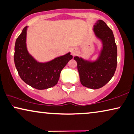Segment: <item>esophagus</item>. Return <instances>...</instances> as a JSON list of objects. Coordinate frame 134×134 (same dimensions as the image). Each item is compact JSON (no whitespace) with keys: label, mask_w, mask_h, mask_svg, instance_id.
<instances>
[{"label":"esophagus","mask_w":134,"mask_h":134,"mask_svg":"<svg viewBox=\"0 0 134 134\" xmlns=\"http://www.w3.org/2000/svg\"><path fill=\"white\" fill-rule=\"evenodd\" d=\"M76 52H77V49H76V48H72L71 49V52L72 55H75L76 53Z\"/></svg>","instance_id":"obj_1"}]
</instances>
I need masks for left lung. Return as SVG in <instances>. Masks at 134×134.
Masks as SVG:
<instances>
[{"instance_id":"obj_1","label":"left lung","mask_w":134,"mask_h":134,"mask_svg":"<svg viewBox=\"0 0 134 134\" xmlns=\"http://www.w3.org/2000/svg\"><path fill=\"white\" fill-rule=\"evenodd\" d=\"M102 47L98 58L94 61L74 57L77 62L81 84L92 89L102 87L114 76L117 66V46L111 29L103 21L98 20L93 28Z\"/></svg>"}]
</instances>
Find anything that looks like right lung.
Segmentation results:
<instances>
[{"instance_id":"1","label":"right lung","mask_w":134,"mask_h":134,"mask_svg":"<svg viewBox=\"0 0 134 134\" xmlns=\"http://www.w3.org/2000/svg\"><path fill=\"white\" fill-rule=\"evenodd\" d=\"M27 26L23 29L16 40L14 62L21 79L29 86L38 90L55 86L61 71L72 58L70 52L44 63L37 62L29 53L26 47Z\"/></svg>"}]
</instances>
